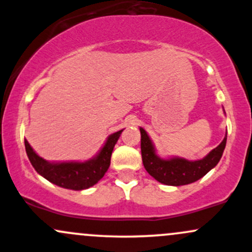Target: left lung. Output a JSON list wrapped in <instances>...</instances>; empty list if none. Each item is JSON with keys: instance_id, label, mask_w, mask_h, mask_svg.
<instances>
[{"instance_id": "1", "label": "left lung", "mask_w": 252, "mask_h": 252, "mask_svg": "<svg viewBox=\"0 0 252 252\" xmlns=\"http://www.w3.org/2000/svg\"><path fill=\"white\" fill-rule=\"evenodd\" d=\"M141 131V154L144 168L155 180L169 186H182L192 184L206 175L213 167L217 166L221 158L222 152L226 146L227 132L224 140L217 148L205 156L201 160L189 161L182 158H158L155 153L154 144L143 128Z\"/></svg>"}]
</instances>
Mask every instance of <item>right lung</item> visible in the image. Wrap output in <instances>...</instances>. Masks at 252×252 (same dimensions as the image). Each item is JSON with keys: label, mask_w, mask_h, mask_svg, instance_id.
I'll return each instance as SVG.
<instances>
[{"label": "right lung", "mask_w": 252, "mask_h": 252, "mask_svg": "<svg viewBox=\"0 0 252 252\" xmlns=\"http://www.w3.org/2000/svg\"><path fill=\"white\" fill-rule=\"evenodd\" d=\"M122 131L110 135L100 152L84 162H48L34 152L27 140H25L26 153L34 169L52 184L63 189L82 190L96 185L109 169L112 150Z\"/></svg>", "instance_id": "add662e5"}]
</instances>
